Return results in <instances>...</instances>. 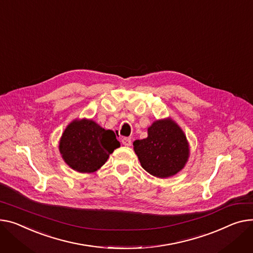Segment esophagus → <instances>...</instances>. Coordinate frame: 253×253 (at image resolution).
Here are the masks:
<instances>
[{
  "label": "esophagus",
  "instance_id": "34e87169",
  "mask_svg": "<svg viewBox=\"0 0 253 253\" xmlns=\"http://www.w3.org/2000/svg\"><path fill=\"white\" fill-rule=\"evenodd\" d=\"M122 143L125 146H130L131 145V139L129 137H124V138H122Z\"/></svg>",
  "mask_w": 253,
  "mask_h": 253
}]
</instances>
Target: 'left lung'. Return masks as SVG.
<instances>
[{
    "label": "left lung",
    "mask_w": 253,
    "mask_h": 253,
    "mask_svg": "<svg viewBox=\"0 0 253 253\" xmlns=\"http://www.w3.org/2000/svg\"><path fill=\"white\" fill-rule=\"evenodd\" d=\"M145 139L133 142L141 167L150 175L167 178L182 170L189 157L186 136L171 119L156 121Z\"/></svg>",
    "instance_id": "8db88e82"
}]
</instances>
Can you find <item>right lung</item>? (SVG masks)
I'll use <instances>...</instances> for the list:
<instances>
[{"label":"right lung","mask_w":253,"mask_h":253,"mask_svg":"<svg viewBox=\"0 0 253 253\" xmlns=\"http://www.w3.org/2000/svg\"><path fill=\"white\" fill-rule=\"evenodd\" d=\"M119 146L114 131L83 119L73 121L65 129L59 148L62 158L73 170L91 173L99 169Z\"/></svg>","instance_id":"right-lung-1"}]
</instances>
